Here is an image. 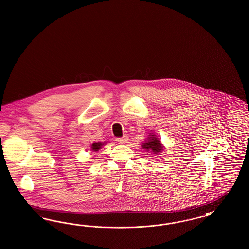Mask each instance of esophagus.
<instances>
[{
	"label": "esophagus",
	"instance_id": "34e87169",
	"mask_svg": "<svg viewBox=\"0 0 249 249\" xmlns=\"http://www.w3.org/2000/svg\"><path fill=\"white\" fill-rule=\"evenodd\" d=\"M128 136H123V137H121V138H117V141L119 143H126V142H128Z\"/></svg>",
	"mask_w": 249,
	"mask_h": 249
}]
</instances>
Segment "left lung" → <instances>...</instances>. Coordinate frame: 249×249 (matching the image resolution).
I'll return each instance as SVG.
<instances>
[{"mask_svg":"<svg viewBox=\"0 0 249 249\" xmlns=\"http://www.w3.org/2000/svg\"><path fill=\"white\" fill-rule=\"evenodd\" d=\"M142 147L143 149L146 150H152L154 154H159L162 151L163 146L161 145V142L157 138V136L154 133H151L149 137L147 138V141H145L144 143H142Z\"/></svg>","mask_w":249,"mask_h":249,"instance_id":"8db88e82","label":"left lung"}]
</instances>
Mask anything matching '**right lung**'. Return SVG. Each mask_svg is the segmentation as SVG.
<instances>
[{"instance_id":"right-lung-1","label":"right lung","mask_w":249,"mask_h":249,"mask_svg":"<svg viewBox=\"0 0 249 249\" xmlns=\"http://www.w3.org/2000/svg\"><path fill=\"white\" fill-rule=\"evenodd\" d=\"M105 143L103 142H93L91 145V149L92 151H98L99 149H101V147L104 145Z\"/></svg>"}]
</instances>
